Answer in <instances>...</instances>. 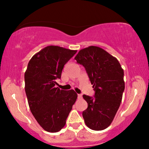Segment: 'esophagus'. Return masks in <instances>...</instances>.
Masks as SVG:
<instances>
[{
	"label": "esophagus",
	"instance_id": "obj_1",
	"mask_svg": "<svg viewBox=\"0 0 149 149\" xmlns=\"http://www.w3.org/2000/svg\"><path fill=\"white\" fill-rule=\"evenodd\" d=\"M77 96H78V99H81V97H82V95H81V94H78V95H77Z\"/></svg>",
	"mask_w": 149,
	"mask_h": 149
}]
</instances>
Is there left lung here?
Segmentation results:
<instances>
[{
    "instance_id": "1",
    "label": "left lung",
    "mask_w": 149,
    "mask_h": 149,
    "mask_svg": "<svg viewBox=\"0 0 149 149\" xmlns=\"http://www.w3.org/2000/svg\"><path fill=\"white\" fill-rule=\"evenodd\" d=\"M74 60L85 67L95 91L94 97L83 95L88 104L83 112L85 123L93 130H104L121 104L125 89L123 70L117 58L98 47L83 49Z\"/></svg>"
}]
</instances>
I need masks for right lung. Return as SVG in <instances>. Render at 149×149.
<instances>
[{"mask_svg":"<svg viewBox=\"0 0 149 149\" xmlns=\"http://www.w3.org/2000/svg\"><path fill=\"white\" fill-rule=\"evenodd\" d=\"M77 51L58 46H47L30 59L26 69L25 91L30 111L47 132L62 129L77 98L72 89L56 87L64 65Z\"/></svg>","mask_w":149,"mask_h":149,"instance_id":"add662e5","label":"right lung"}]
</instances>
